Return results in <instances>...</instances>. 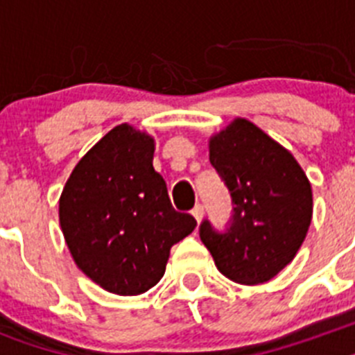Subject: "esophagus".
Returning <instances> with one entry per match:
<instances>
[{
	"instance_id": "obj_1",
	"label": "esophagus",
	"mask_w": 355,
	"mask_h": 355,
	"mask_svg": "<svg viewBox=\"0 0 355 355\" xmlns=\"http://www.w3.org/2000/svg\"><path fill=\"white\" fill-rule=\"evenodd\" d=\"M192 215L196 216V220H197V222L202 220V216H205V206H202V205H197L196 208L192 209Z\"/></svg>"
}]
</instances>
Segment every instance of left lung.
I'll return each instance as SVG.
<instances>
[{
	"mask_svg": "<svg viewBox=\"0 0 355 355\" xmlns=\"http://www.w3.org/2000/svg\"><path fill=\"white\" fill-rule=\"evenodd\" d=\"M209 162L234 208L225 231L202 222L200 240L225 277L266 283L291 263L306 238L313 216L309 180L290 150L247 119L213 135Z\"/></svg>",
	"mask_w": 355,
	"mask_h": 355,
	"instance_id": "1",
	"label": "left lung"
}]
</instances>
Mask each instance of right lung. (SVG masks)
<instances>
[{"mask_svg": "<svg viewBox=\"0 0 355 355\" xmlns=\"http://www.w3.org/2000/svg\"><path fill=\"white\" fill-rule=\"evenodd\" d=\"M155 140L130 124L78 162L60 196V227L78 268L103 290L140 295L165 274L171 247L192 233L153 167Z\"/></svg>", "mask_w": 355, "mask_h": 355, "instance_id": "right-lung-1", "label": "right lung"}]
</instances>
